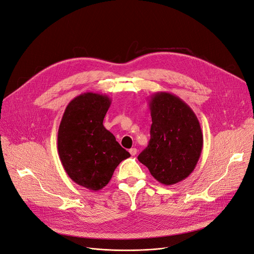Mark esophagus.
<instances>
[{"mask_svg":"<svg viewBox=\"0 0 254 254\" xmlns=\"http://www.w3.org/2000/svg\"><path fill=\"white\" fill-rule=\"evenodd\" d=\"M128 151H129L131 156H136V154H137V148H130Z\"/></svg>","mask_w":254,"mask_h":254,"instance_id":"34e87169","label":"esophagus"}]
</instances>
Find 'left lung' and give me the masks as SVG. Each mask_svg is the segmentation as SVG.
Returning a JSON list of instances; mask_svg holds the SVG:
<instances>
[{
	"instance_id": "1",
	"label": "left lung",
	"mask_w": 254,
	"mask_h": 254,
	"mask_svg": "<svg viewBox=\"0 0 254 254\" xmlns=\"http://www.w3.org/2000/svg\"><path fill=\"white\" fill-rule=\"evenodd\" d=\"M150 140L138 160L159 183L171 186L193 172L200 158L203 135L193 110L179 96L157 92L150 96Z\"/></svg>"
}]
</instances>
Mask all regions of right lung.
Segmentation results:
<instances>
[{
  "instance_id": "obj_1",
  "label": "right lung",
  "mask_w": 254,
  "mask_h": 254,
  "mask_svg": "<svg viewBox=\"0 0 254 254\" xmlns=\"http://www.w3.org/2000/svg\"><path fill=\"white\" fill-rule=\"evenodd\" d=\"M111 98L85 92L66 107L58 129V153L69 178L98 191L111 180L121 161L130 157L103 125Z\"/></svg>"
}]
</instances>
